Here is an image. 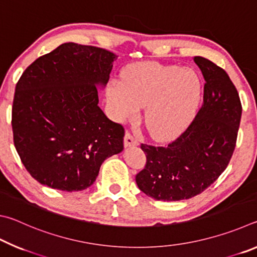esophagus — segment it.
I'll return each mask as SVG.
<instances>
[{
	"label": "esophagus",
	"instance_id": "obj_1",
	"mask_svg": "<svg viewBox=\"0 0 257 257\" xmlns=\"http://www.w3.org/2000/svg\"><path fill=\"white\" fill-rule=\"evenodd\" d=\"M124 147H130V146H137L139 143L136 138L133 137V135L130 133H125L124 135Z\"/></svg>",
	"mask_w": 257,
	"mask_h": 257
}]
</instances>
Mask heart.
Returning <instances> with one entry per match:
<instances>
[{
  "instance_id": "b5f03b06",
  "label": "heart",
  "mask_w": 257,
  "mask_h": 257,
  "mask_svg": "<svg viewBox=\"0 0 257 257\" xmlns=\"http://www.w3.org/2000/svg\"><path fill=\"white\" fill-rule=\"evenodd\" d=\"M202 85L190 69L144 61L111 79L106 88L108 105L116 121L136 118L145 106L144 124L155 141L175 139L193 118L201 98Z\"/></svg>"
}]
</instances>
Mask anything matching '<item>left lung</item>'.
Returning a JSON list of instances; mask_svg holds the SVG:
<instances>
[{
    "instance_id": "obj_1",
    "label": "left lung",
    "mask_w": 257,
    "mask_h": 257,
    "mask_svg": "<svg viewBox=\"0 0 257 257\" xmlns=\"http://www.w3.org/2000/svg\"><path fill=\"white\" fill-rule=\"evenodd\" d=\"M194 61L205 85L203 105L193 122L167 146H141L146 165L136 182L156 201H181L201 194L225 170L236 147L241 118L236 87L212 61L202 56Z\"/></svg>"
}]
</instances>
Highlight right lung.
Segmentation results:
<instances>
[{
    "mask_svg": "<svg viewBox=\"0 0 257 257\" xmlns=\"http://www.w3.org/2000/svg\"><path fill=\"white\" fill-rule=\"evenodd\" d=\"M96 46L64 43L30 64L12 105L16 150L34 179L51 188H88L102 163L123 150L124 129L98 106L116 60Z\"/></svg>",
    "mask_w": 257,
    "mask_h": 257,
    "instance_id": "add662e5",
    "label": "right lung"
}]
</instances>
